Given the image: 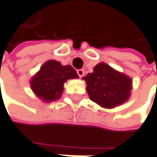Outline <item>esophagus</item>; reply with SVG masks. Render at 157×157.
<instances>
[{"mask_svg": "<svg viewBox=\"0 0 157 157\" xmlns=\"http://www.w3.org/2000/svg\"><path fill=\"white\" fill-rule=\"evenodd\" d=\"M77 74H78L79 77H80V78H82V77L84 75V71H83L82 69H78L77 70Z\"/></svg>", "mask_w": 157, "mask_h": 157, "instance_id": "esophagus-1", "label": "esophagus"}]
</instances>
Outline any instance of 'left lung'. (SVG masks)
Listing matches in <instances>:
<instances>
[{"instance_id": "8db88e82", "label": "left lung", "mask_w": 157, "mask_h": 157, "mask_svg": "<svg viewBox=\"0 0 157 157\" xmlns=\"http://www.w3.org/2000/svg\"><path fill=\"white\" fill-rule=\"evenodd\" d=\"M90 98L104 108H115L131 96L132 80L104 62L93 67V72L83 77Z\"/></svg>"}]
</instances>
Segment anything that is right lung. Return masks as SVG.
Listing matches in <instances>:
<instances>
[{
  "mask_svg": "<svg viewBox=\"0 0 157 157\" xmlns=\"http://www.w3.org/2000/svg\"><path fill=\"white\" fill-rule=\"evenodd\" d=\"M76 71L70 65L63 66L56 60L46 61L30 80L33 92L43 102L59 99L64 90V83L68 79L78 78Z\"/></svg>",
  "mask_w": 157,
  "mask_h": 157,
  "instance_id": "1",
  "label": "right lung"
}]
</instances>
